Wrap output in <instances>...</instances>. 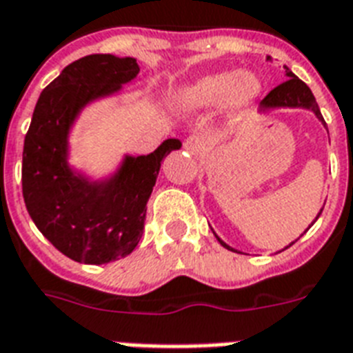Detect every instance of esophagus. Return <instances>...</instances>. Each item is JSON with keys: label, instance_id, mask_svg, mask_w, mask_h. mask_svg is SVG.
<instances>
[{"label": "esophagus", "instance_id": "esophagus-1", "mask_svg": "<svg viewBox=\"0 0 353 353\" xmlns=\"http://www.w3.org/2000/svg\"><path fill=\"white\" fill-rule=\"evenodd\" d=\"M183 148H185L187 154L194 155V157H201V155L207 152V143H205V139L194 135V137H188L187 141H185Z\"/></svg>", "mask_w": 353, "mask_h": 353}]
</instances>
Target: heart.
I'll list each match as a JSON object with an SVG mask.
<instances>
[{
	"mask_svg": "<svg viewBox=\"0 0 353 353\" xmlns=\"http://www.w3.org/2000/svg\"><path fill=\"white\" fill-rule=\"evenodd\" d=\"M263 91L260 77L252 71L223 69L203 74L177 93V106L185 112L198 113L216 110L225 104L231 122L243 119L256 106Z\"/></svg>",
	"mask_w": 353,
	"mask_h": 353,
	"instance_id": "1",
	"label": "heart"
}]
</instances>
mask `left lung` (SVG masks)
I'll return each mask as SVG.
<instances>
[{"instance_id": "left-lung-1", "label": "left lung", "mask_w": 353, "mask_h": 353, "mask_svg": "<svg viewBox=\"0 0 353 353\" xmlns=\"http://www.w3.org/2000/svg\"><path fill=\"white\" fill-rule=\"evenodd\" d=\"M265 60H271V57H268ZM284 69H285V77H288V80H285L284 84L276 85V88H274V90L271 91V93H269V95L265 97L262 102H260V106H258V113H260V115H263V113L273 112V110H282V108H302V110H310V112H312L313 115L319 119V122H323V126L326 128V122H324L323 115H321V110H319V104H317V101H315V97H313L312 90H310V88H307V85L304 84L301 79H299V77H295V74H293V71H290V68H285L284 65ZM326 130H328V128H326ZM323 209H321V212H323ZM321 212L317 214V218L321 216ZM317 218L313 220V223L317 221ZM310 227H307V229H310ZM214 236L218 238V241H220L221 245L225 247V249H229V251H234V252H240V251H236V249H232L231 245H227L225 241L221 240L220 236L216 234V232H214ZM301 236H299V238H301ZM299 238H296V240H299ZM295 241H291L288 247L293 245ZM288 247H285V249H288ZM282 251H284V249H282Z\"/></svg>"}]
</instances>
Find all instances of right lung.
Returning a JSON list of instances; mask_svg holds the SVG:
<instances>
[{
  "label": "right lung",
  "instance_id": "add662e5",
  "mask_svg": "<svg viewBox=\"0 0 353 353\" xmlns=\"http://www.w3.org/2000/svg\"><path fill=\"white\" fill-rule=\"evenodd\" d=\"M137 74L135 58L90 54L63 68L36 102L23 143L25 207L38 231L74 262L101 265L137 247L161 163L181 148V141L166 139L148 155L124 154L97 179L69 163V137L82 112L117 97Z\"/></svg>",
  "mask_w": 353,
  "mask_h": 353
}]
</instances>
